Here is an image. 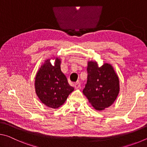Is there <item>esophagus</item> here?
Here are the masks:
<instances>
[{"label": "esophagus", "instance_id": "1", "mask_svg": "<svg viewBox=\"0 0 147 147\" xmlns=\"http://www.w3.org/2000/svg\"><path fill=\"white\" fill-rule=\"evenodd\" d=\"M74 88L75 89H78L80 87V83L79 82H76L75 84H74Z\"/></svg>", "mask_w": 147, "mask_h": 147}]
</instances>
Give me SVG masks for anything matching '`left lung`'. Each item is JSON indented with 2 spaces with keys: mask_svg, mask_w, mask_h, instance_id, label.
I'll return each instance as SVG.
<instances>
[{
  "mask_svg": "<svg viewBox=\"0 0 147 147\" xmlns=\"http://www.w3.org/2000/svg\"><path fill=\"white\" fill-rule=\"evenodd\" d=\"M88 80L83 93L96 110H104L113 104L120 88L119 80L111 64L98 67L96 61L88 62Z\"/></svg>",
  "mask_w": 147,
  "mask_h": 147,
  "instance_id": "8db88e82",
  "label": "left lung"
}]
</instances>
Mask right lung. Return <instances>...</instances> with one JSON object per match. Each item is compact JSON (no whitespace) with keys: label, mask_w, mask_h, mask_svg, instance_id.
<instances>
[{"label":"right lung","mask_w":147,"mask_h":147,"mask_svg":"<svg viewBox=\"0 0 147 147\" xmlns=\"http://www.w3.org/2000/svg\"><path fill=\"white\" fill-rule=\"evenodd\" d=\"M53 65L51 59L45 60L36 74L35 89L39 100L49 108L56 109L63 105L74 88L61 71V60L54 58Z\"/></svg>","instance_id":"add662e5"}]
</instances>
